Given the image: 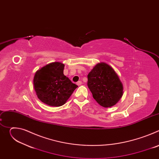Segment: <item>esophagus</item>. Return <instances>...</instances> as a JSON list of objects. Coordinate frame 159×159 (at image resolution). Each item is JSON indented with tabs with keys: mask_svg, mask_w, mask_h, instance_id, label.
<instances>
[{
	"mask_svg": "<svg viewBox=\"0 0 159 159\" xmlns=\"http://www.w3.org/2000/svg\"><path fill=\"white\" fill-rule=\"evenodd\" d=\"M77 85H82V82H81V81H78V82H77Z\"/></svg>",
	"mask_w": 159,
	"mask_h": 159,
	"instance_id": "obj_1",
	"label": "esophagus"
}]
</instances>
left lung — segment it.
Instances as JSON below:
<instances>
[{"label":"left lung","mask_w":159,"mask_h":159,"mask_svg":"<svg viewBox=\"0 0 159 159\" xmlns=\"http://www.w3.org/2000/svg\"><path fill=\"white\" fill-rule=\"evenodd\" d=\"M87 85L101 106H115L123 94V85L113 68L105 62L96 64L88 75Z\"/></svg>","instance_id":"8db88e82"}]
</instances>
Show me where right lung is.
Segmentation results:
<instances>
[{"mask_svg": "<svg viewBox=\"0 0 159 159\" xmlns=\"http://www.w3.org/2000/svg\"><path fill=\"white\" fill-rule=\"evenodd\" d=\"M65 65L55 61L38 70L34 76L33 85L38 98L50 106L59 107L66 103L78 87L64 75Z\"/></svg>", "mask_w": 159, "mask_h": 159, "instance_id": "obj_1", "label": "right lung"}]
</instances>
